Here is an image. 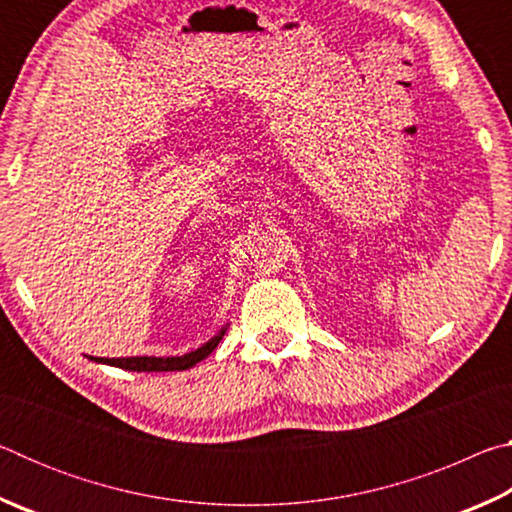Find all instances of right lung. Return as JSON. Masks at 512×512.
<instances>
[{
    "label": "right lung",
    "mask_w": 512,
    "mask_h": 512,
    "mask_svg": "<svg viewBox=\"0 0 512 512\" xmlns=\"http://www.w3.org/2000/svg\"><path fill=\"white\" fill-rule=\"evenodd\" d=\"M225 329H221L219 334L214 336L212 341H207L203 348H198L189 354H183V357H121V359H101V357H92V361L99 363H108V366H117L124 370H135V372H169V370H187L196 366L198 361H203L205 357H210L214 352L216 345L223 339Z\"/></svg>",
    "instance_id": "1"
}]
</instances>
